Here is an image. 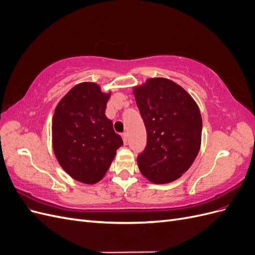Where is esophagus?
Instances as JSON below:
<instances>
[{"instance_id": "esophagus-1", "label": "esophagus", "mask_w": 255, "mask_h": 255, "mask_svg": "<svg viewBox=\"0 0 255 255\" xmlns=\"http://www.w3.org/2000/svg\"><path fill=\"white\" fill-rule=\"evenodd\" d=\"M122 139H123V142H125V143L128 142V134H127V133H123V134H122Z\"/></svg>"}]
</instances>
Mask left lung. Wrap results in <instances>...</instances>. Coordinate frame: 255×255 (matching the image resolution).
Here are the masks:
<instances>
[{
    "label": "left lung",
    "instance_id": "left-lung-1",
    "mask_svg": "<svg viewBox=\"0 0 255 255\" xmlns=\"http://www.w3.org/2000/svg\"><path fill=\"white\" fill-rule=\"evenodd\" d=\"M133 92L146 129V146L137 157L139 170L154 184L173 182L200 151L199 106L183 87L165 78L148 79Z\"/></svg>",
    "mask_w": 255,
    "mask_h": 255
}]
</instances>
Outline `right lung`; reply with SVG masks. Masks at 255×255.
I'll return each instance as SVG.
<instances>
[{"mask_svg": "<svg viewBox=\"0 0 255 255\" xmlns=\"http://www.w3.org/2000/svg\"><path fill=\"white\" fill-rule=\"evenodd\" d=\"M111 94L96 83H80L60 100L53 115L55 157L72 179L84 184L101 181L123 144L105 116Z\"/></svg>", "mask_w": 255, "mask_h": 255, "instance_id": "add662e5", "label": "right lung"}]
</instances>
